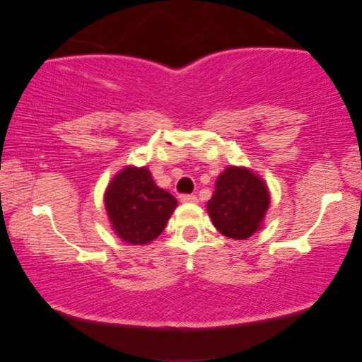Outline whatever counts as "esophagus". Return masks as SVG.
Segmentation results:
<instances>
[{"label":"esophagus","instance_id":"esophagus-1","mask_svg":"<svg viewBox=\"0 0 362 362\" xmlns=\"http://www.w3.org/2000/svg\"><path fill=\"white\" fill-rule=\"evenodd\" d=\"M180 200L182 204H195L197 202V197L192 194H182V195H180Z\"/></svg>","mask_w":362,"mask_h":362}]
</instances>
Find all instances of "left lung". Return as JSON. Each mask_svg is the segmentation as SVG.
Listing matches in <instances>:
<instances>
[{
    "label": "left lung",
    "instance_id": "8db88e82",
    "mask_svg": "<svg viewBox=\"0 0 362 362\" xmlns=\"http://www.w3.org/2000/svg\"><path fill=\"white\" fill-rule=\"evenodd\" d=\"M268 209V186L258 175L242 167L224 170L216 180L215 194L206 202L215 228L235 240H245L257 233Z\"/></svg>",
    "mask_w": 362,
    "mask_h": 362
}]
</instances>
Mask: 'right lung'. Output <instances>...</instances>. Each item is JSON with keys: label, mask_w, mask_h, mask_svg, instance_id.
I'll use <instances>...</instances> for the list:
<instances>
[{"label": "right lung", "mask_w": 362, "mask_h": 362, "mask_svg": "<svg viewBox=\"0 0 362 362\" xmlns=\"http://www.w3.org/2000/svg\"><path fill=\"white\" fill-rule=\"evenodd\" d=\"M104 204L115 234L132 245L157 239L177 206L173 195L153 182L146 167H127L115 175Z\"/></svg>", "instance_id": "right-lung-1"}]
</instances>
